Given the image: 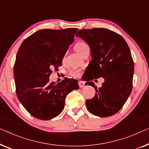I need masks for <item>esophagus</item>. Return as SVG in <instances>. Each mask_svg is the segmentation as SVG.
Returning <instances> with one entry per match:
<instances>
[{
  "mask_svg": "<svg viewBox=\"0 0 149 149\" xmlns=\"http://www.w3.org/2000/svg\"><path fill=\"white\" fill-rule=\"evenodd\" d=\"M85 84H86V82L84 81H82V80H79L78 81V84H79V86L80 87V88H83V87H84L85 86Z\"/></svg>",
  "mask_w": 149,
  "mask_h": 149,
  "instance_id": "esophagus-1",
  "label": "esophagus"
}]
</instances>
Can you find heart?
<instances>
[{
  "label": "heart",
  "instance_id": "1",
  "mask_svg": "<svg viewBox=\"0 0 149 149\" xmlns=\"http://www.w3.org/2000/svg\"><path fill=\"white\" fill-rule=\"evenodd\" d=\"M75 49L77 53L80 54V55H81V54L84 53L86 51L90 49V47L86 42H85L79 41L78 42L75 44ZM79 71L78 70L74 68L72 69V70H71V71L70 72V74L73 77H76L79 75Z\"/></svg>",
  "mask_w": 149,
  "mask_h": 149
}]
</instances>
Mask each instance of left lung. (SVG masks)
Masks as SVG:
<instances>
[{
	"label": "left lung",
	"mask_w": 149,
	"mask_h": 149,
	"mask_svg": "<svg viewBox=\"0 0 149 149\" xmlns=\"http://www.w3.org/2000/svg\"><path fill=\"white\" fill-rule=\"evenodd\" d=\"M91 48V57L85 72L86 85L95 88L96 94L86 104L92 114L109 117L117 113L132 90L134 65L130 50L123 38L105 28L84 29L75 35ZM102 77L105 81L97 89L91 81Z\"/></svg>",
	"instance_id": "left-lung-1"
}]
</instances>
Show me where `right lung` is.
I'll list each match as a JSON object with an SVG mask.
<instances>
[{"label":"right lung","instance_id":"add662e5","mask_svg":"<svg viewBox=\"0 0 149 149\" xmlns=\"http://www.w3.org/2000/svg\"><path fill=\"white\" fill-rule=\"evenodd\" d=\"M77 30H39L25 39L18 50L13 68L16 94L27 111L36 118L49 120L58 116L67 95L79 88L75 79L65 77L58 84L49 82L51 69L61 66Z\"/></svg>","mask_w":149,"mask_h":149}]
</instances>
